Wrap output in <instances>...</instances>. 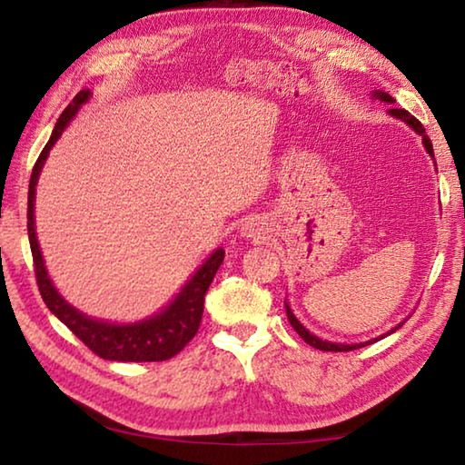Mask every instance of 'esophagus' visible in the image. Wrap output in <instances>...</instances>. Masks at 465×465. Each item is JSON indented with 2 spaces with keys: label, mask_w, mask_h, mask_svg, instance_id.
Here are the masks:
<instances>
[{
  "label": "esophagus",
  "mask_w": 465,
  "mask_h": 465,
  "mask_svg": "<svg viewBox=\"0 0 465 465\" xmlns=\"http://www.w3.org/2000/svg\"><path fill=\"white\" fill-rule=\"evenodd\" d=\"M242 232H243V235H246V238H256V233L261 230H258L256 223H246V225H243Z\"/></svg>",
  "instance_id": "1"
}]
</instances>
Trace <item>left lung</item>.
<instances>
[{
    "label": "left lung",
    "instance_id": "obj_1",
    "mask_svg": "<svg viewBox=\"0 0 465 465\" xmlns=\"http://www.w3.org/2000/svg\"><path fill=\"white\" fill-rule=\"evenodd\" d=\"M373 98H380L381 102H388V104H393V100L390 94H385V92H381V90H375L373 92ZM390 114L391 116H396V119H400V121H404L408 127L411 129H414L416 133H419V135H422V145H424V149H427L429 152V155L432 157V160H435V153H432V143H430V139L427 137V133H424V127L420 124V121L419 119H414V116L408 113V110H404V108H390ZM285 308H287V318H289V322H291V326L295 328V332L303 338L305 342H308L310 346H313V349H320V351H330V352H346V351H355V349H361V346H365V344H373L375 341H380V338H383V336H388V334H391V332H396V330L402 326V324H398L396 328H391L388 334H383V336H380V338H373V341H367V342H359V344H338V342H328V341H322V338H318L316 334H312L308 328H305L302 322H299L295 316H293V312H291V308H289V303L285 302Z\"/></svg>",
    "mask_w": 465,
    "mask_h": 465
}]
</instances>
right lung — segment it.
Listing matches in <instances>:
<instances>
[{"mask_svg": "<svg viewBox=\"0 0 465 465\" xmlns=\"http://www.w3.org/2000/svg\"><path fill=\"white\" fill-rule=\"evenodd\" d=\"M88 98L90 90L77 92L72 104L63 110L57 124H54L49 143L45 145L41 155H38L33 168V176H30L28 240L30 250H33L36 285L38 291H41V297L46 303V308L72 330L92 352H96L98 357L106 361H124V363L166 361L178 355V352L193 341L194 334L199 332L204 308V293H207L211 281H213L217 269L223 262V248H217L213 254L204 261L201 269L193 274V279L188 281L183 291L176 295L174 302H170L160 313H155V316L147 320H141L137 324H108V322L88 318L80 310H75L74 305H69L65 299L57 293V289L53 287L49 272L45 269L41 248H38L35 232V193L38 174H41L46 155H49L54 141L61 137L63 129L67 127L69 121L77 114V110H80L84 102H88Z\"/></svg>", "mask_w": 465, "mask_h": 465, "instance_id": "add662e5", "label": "right lung"}]
</instances>
